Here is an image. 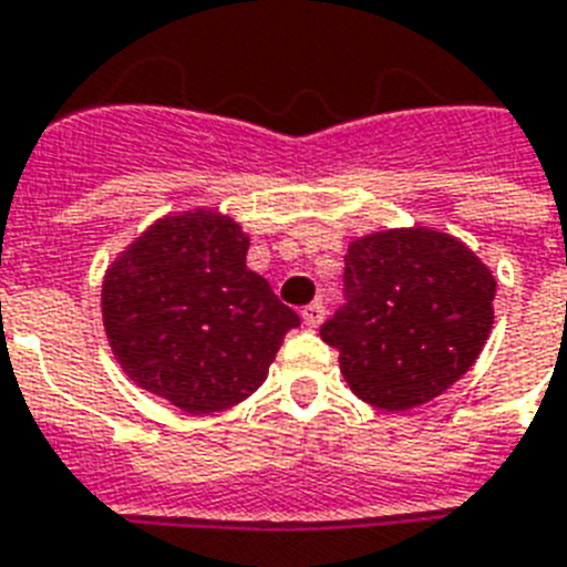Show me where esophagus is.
Wrapping results in <instances>:
<instances>
[{"mask_svg":"<svg viewBox=\"0 0 567 567\" xmlns=\"http://www.w3.org/2000/svg\"><path fill=\"white\" fill-rule=\"evenodd\" d=\"M323 317H326L323 302H311V306L302 308V323H306L308 329H317V326L323 323Z\"/></svg>","mask_w":567,"mask_h":567,"instance_id":"obj_1","label":"esophagus"}]
</instances>
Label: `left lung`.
I'll use <instances>...</instances> for the list:
<instances>
[{
    "label": "left lung",
    "mask_w": 567,
    "mask_h": 567,
    "mask_svg": "<svg viewBox=\"0 0 567 567\" xmlns=\"http://www.w3.org/2000/svg\"><path fill=\"white\" fill-rule=\"evenodd\" d=\"M347 306L320 326L349 390L372 408L408 411L457 379L489 340L495 276L460 238L431 227L355 238Z\"/></svg>",
    "instance_id": "obj_1"
}]
</instances>
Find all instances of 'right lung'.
<instances>
[{
  "instance_id": "1",
  "label": "right lung",
  "mask_w": 567,
  "mask_h": 567,
  "mask_svg": "<svg viewBox=\"0 0 567 567\" xmlns=\"http://www.w3.org/2000/svg\"><path fill=\"white\" fill-rule=\"evenodd\" d=\"M247 247L229 215L188 209L154 220L118 252L101 317L136 388L186 413L227 411L261 388L299 317L247 268Z\"/></svg>"
}]
</instances>
